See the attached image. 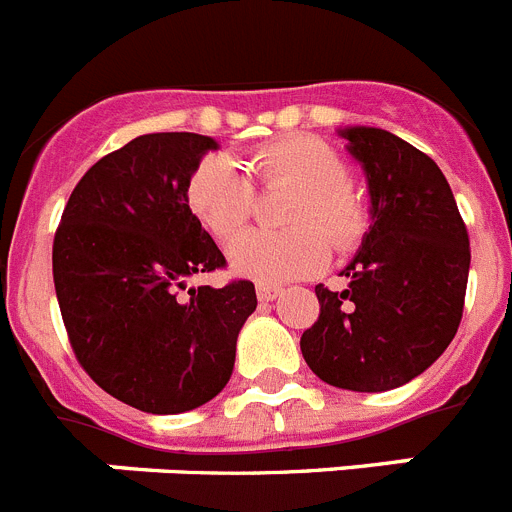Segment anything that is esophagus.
I'll return each instance as SVG.
<instances>
[{
    "label": "esophagus",
    "mask_w": 512,
    "mask_h": 512,
    "mask_svg": "<svg viewBox=\"0 0 512 512\" xmlns=\"http://www.w3.org/2000/svg\"><path fill=\"white\" fill-rule=\"evenodd\" d=\"M279 292H282V287H277V284H266V282L256 284V297H259L261 302L277 300Z\"/></svg>",
    "instance_id": "obj_1"
}]
</instances>
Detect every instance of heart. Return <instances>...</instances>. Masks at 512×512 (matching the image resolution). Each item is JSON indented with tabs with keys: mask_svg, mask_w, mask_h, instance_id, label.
I'll return each instance as SVG.
<instances>
[{
	"mask_svg": "<svg viewBox=\"0 0 512 512\" xmlns=\"http://www.w3.org/2000/svg\"><path fill=\"white\" fill-rule=\"evenodd\" d=\"M248 169L266 189H295L282 212L289 230H248L228 246L235 274L259 282L310 277L328 261V243L348 251L369 223L364 200L348 184L351 171L336 148L315 135L271 140L248 153ZM187 205L217 241H228L253 212V184L235 161L205 158L187 179Z\"/></svg>",
	"mask_w": 512,
	"mask_h": 512,
	"instance_id": "obj_1",
	"label": "heart"
}]
</instances>
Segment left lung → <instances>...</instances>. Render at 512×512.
Wrapping results in <instances>:
<instances>
[{
	"label": "left lung",
	"mask_w": 512,
	"mask_h": 512,
	"mask_svg": "<svg viewBox=\"0 0 512 512\" xmlns=\"http://www.w3.org/2000/svg\"><path fill=\"white\" fill-rule=\"evenodd\" d=\"M341 135L366 171L372 225L341 271L348 287H315L320 315L300 348L323 382L387 392L423 374L456 336L469 235L431 156L379 128L359 125Z\"/></svg>",
	"instance_id": "left-lung-1"
}]
</instances>
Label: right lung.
I'll return each instance as SVG.
<instances>
[{"label": "right lung", "instance_id": "add662e5", "mask_svg": "<svg viewBox=\"0 0 512 512\" xmlns=\"http://www.w3.org/2000/svg\"><path fill=\"white\" fill-rule=\"evenodd\" d=\"M217 143L151 133L99 158L63 207L53 284L84 372L153 415L200 408L228 384L256 310L248 279L187 287L225 256L187 205V179Z\"/></svg>", "mask_w": 512, "mask_h": 512}]
</instances>
